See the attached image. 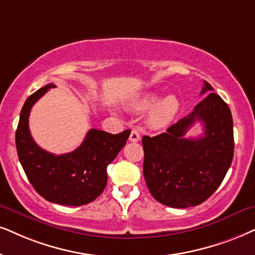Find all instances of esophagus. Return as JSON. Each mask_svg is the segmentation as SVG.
I'll return each mask as SVG.
<instances>
[{
  "instance_id": "34e87169",
  "label": "esophagus",
  "mask_w": 255,
  "mask_h": 255,
  "mask_svg": "<svg viewBox=\"0 0 255 255\" xmlns=\"http://www.w3.org/2000/svg\"><path fill=\"white\" fill-rule=\"evenodd\" d=\"M140 133L136 129H133L130 131V135H129V141L130 142H137V141H140Z\"/></svg>"
}]
</instances>
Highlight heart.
Here are the masks:
<instances>
[{
	"mask_svg": "<svg viewBox=\"0 0 255 255\" xmlns=\"http://www.w3.org/2000/svg\"><path fill=\"white\" fill-rule=\"evenodd\" d=\"M156 101V94L147 93V94L137 96V98L131 100L128 104V107L131 111L137 113L146 112L147 109L151 107L149 113H148L147 124L154 129H160V128L168 126L174 120V118L176 117L180 109V101L174 94L166 95L165 98L159 100L157 103ZM154 103L156 105H154Z\"/></svg>",
	"mask_w": 255,
	"mask_h": 255,
	"instance_id": "1",
	"label": "heart"
}]
</instances>
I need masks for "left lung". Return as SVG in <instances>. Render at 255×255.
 I'll return each mask as SVG.
<instances>
[{
  "mask_svg": "<svg viewBox=\"0 0 255 255\" xmlns=\"http://www.w3.org/2000/svg\"><path fill=\"white\" fill-rule=\"evenodd\" d=\"M204 81L200 94L209 93L191 114L170 126L166 133L142 137L143 176L154 199L174 208L202 204L217 191L234 154L233 119L226 102ZM196 121L204 135L186 139Z\"/></svg>",
  "mask_w": 255,
  "mask_h": 255,
  "instance_id": "1",
  "label": "left lung"
}]
</instances>
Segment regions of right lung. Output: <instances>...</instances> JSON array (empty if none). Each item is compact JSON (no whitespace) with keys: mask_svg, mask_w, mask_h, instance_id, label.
<instances>
[{"mask_svg":"<svg viewBox=\"0 0 255 255\" xmlns=\"http://www.w3.org/2000/svg\"><path fill=\"white\" fill-rule=\"evenodd\" d=\"M55 85L42 87L25 100L16 129V149L29 182L48 201L82 206L94 201L107 185V166L117 157L130 130L119 134L93 128L75 150L55 155L38 147L29 130L31 107Z\"/></svg>","mask_w":255,"mask_h":255,"instance_id":"obj_1","label":"right lung"}]
</instances>
